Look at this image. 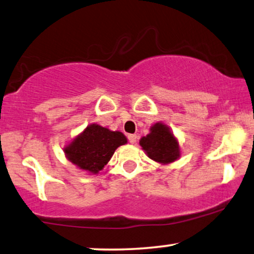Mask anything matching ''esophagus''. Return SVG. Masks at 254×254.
<instances>
[{
    "mask_svg": "<svg viewBox=\"0 0 254 254\" xmlns=\"http://www.w3.org/2000/svg\"><path fill=\"white\" fill-rule=\"evenodd\" d=\"M137 135L135 134H128L127 135V139H128V141H130L131 143H135L137 142Z\"/></svg>",
    "mask_w": 254,
    "mask_h": 254,
    "instance_id": "1",
    "label": "esophagus"
}]
</instances>
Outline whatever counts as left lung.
<instances>
[{"instance_id":"8db88e82","label":"left lung","mask_w":254,"mask_h":254,"mask_svg":"<svg viewBox=\"0 0 254 254\" xmlns=\"http://www.w3.org/2000/svg\"><path fill=\"white\" fill-rule=\"evenodd\" d=\"M139 145L150 160L161 165L173 163L181 155L179 141L163 122L153 124L149 133L140 139Z\"/></svg>"}]
</instances>
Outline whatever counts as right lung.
<instances>
[{
    "mask_svg": "<svg viewBox=\"0 0 254 254\" xmlns=\"http://www.w3.org/2000/svg\"><path fill=\"white\" fill-rule=\"evenodd\" d=\"M127 142V137L121 131H112L92 123L64 147V153L77 169L98 175L111 161L115 150Z\"/></svg>",
    "mask_w": 254,
    "mask_h": 254,
    "instance_id": "1",
    "label": "right lung"
}]
</instances>
